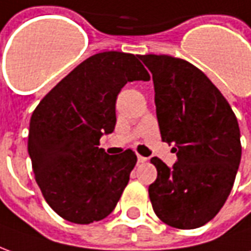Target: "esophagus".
Masks as SVG:
<instances>
[{
  "label": "esophagus",
  "instance_id": "1",
  "mask_svg": "<svg viewBox=\"0 0 251 251\" xmlns=\"http://www.w3.org/2000/svg\"><path fill=\"white\" fill-rule=\"evenodd\" d=\"M137 161H138V163H140V164L145 163V161H147V157H142V156H138V157H137Z\"/></svg>",
  "mask_w": 251,
  "mask_h": 251
}]
</instances>
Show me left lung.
I'll return each instance as SVG.
<instances>
[{"label":"left lung","mask_w":251,"mask_h":251,"mask_svg":"<svg viewBox=\"0 0 251 251\" xmlns=\"http://www.w3.org/2000/svg\"><path fill=\"white\" fill-rule=\"evenodd\" d=\"M152 72L154 103L164 142L175 144L169 168L151 163L157 179L149 185L153 211L168 226L198 228L226 203L241 163V133L226 98L199 68L168 55H140Z\"/></svg>","instance_id":"8db88e82"}]
</instances>
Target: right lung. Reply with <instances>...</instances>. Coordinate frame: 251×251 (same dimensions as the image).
Returning <instances> with one entry per match:
<instances>
[{
  "instance_id": "right-lung-1",
  "label": "right lung",
  "mask_w": 251,
  "mask_h": 251,
  "mask_svg": "<svg viewBox=\"0 0 251 251\" xmlns=\"http://www.w3.org/2000/svg\"><path fill=\"white\" fill-rule=\"evenodd\" d=\"M149 79L138 55L100 52L74 68L35 109L28 153L41 194L63 219L88 225L115 208L137 156L131 149L110 156L99 140L114 130L122 87Z\"/></svg>"
}]
</instances>
